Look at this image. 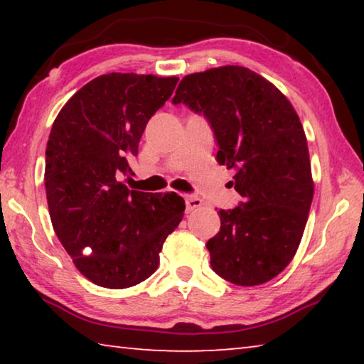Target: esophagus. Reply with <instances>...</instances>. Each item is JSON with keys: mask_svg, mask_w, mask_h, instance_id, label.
I'll list each match as a JSON object with an SVG mask.
<instances>
[{"mask_svg": "<svg viewBox=\"0 0 364 364\" xmlns=\"http://www.w3.org/2000/svg\"><path fill=\"white\" fill-rule=\"evenodd\" d=\"M184 202H186V212H193L202 205V199L197 196H186Z\"/></svg>", "mask_w": 364, "mask_h": 364, "instance_id": "34e87169", "label": "esophagus"}]
</instances>
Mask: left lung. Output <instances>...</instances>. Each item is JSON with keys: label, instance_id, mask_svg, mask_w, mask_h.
Here are the masks:
<instances>
[{"label": "left lung", "instance_id": "obj_1", "mask_svg": "<svg viewBox=\"0 0 364 364\" xmlns=\"http://www.w3.org/2000/svg\"><path fill=\"white\" fill-rule=\"evenodd\" d=\"M180 102L210 123L218 164L234 170L242 197L218 212L220 231L207 242L212 268L237 286L268 282L297 252L313 200L299 115L273 83L241 65L186 75L173 97Z\"/></svg>", "mask_w": 364, "mask_h": 364}]
</instances>
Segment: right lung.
I'll return each mask as SVG.
<instances>
[{
    "label": "right lung",
    "instance_id": "add662e5",
    "mask_svg": "<svg viewBox=\"0 0 364 364\" xmlns=\"http://www.w3.org/2000/svg\"><path fill=\"white\" fill-rule=\"evenodd\" d=\"M176 77L107 73L73 95L53 123L45 188L54 232L77 269L107 289L136 286L159 267L184 199L128 189L130 160Z\"/></svg>",
    "mask_w": 364,
    "mask_h": 364
}]
</instances>
